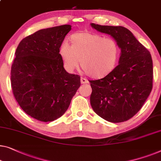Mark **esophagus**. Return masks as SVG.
I'll use <instances>...</instances> for the list:
<instances>
[{"instance_id": "obj_1", "label": "esophagus", "mask_w": 161, "mask_h": 161, "mask_svg": "<svg viewBox=\"0 0 161 161\" xmlns=\"http://www.w3.org/2000/svg\"><path fill=\"white\" fill-rule=\"evenodd\" d=\"M80 83H82V84H85V83H88V81L87 79H86L84 78H80Z\"/></svg>"}]
</instances>
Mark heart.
Returning <instances> with one entry per match:
<instances>
[{"mask_svg": "<svg viewBox=\"0 0 161 161\" xmlns=\"http://www.w3.org/2000/svg\"><path fill=\"white\" fill-rule=\"evenodd\" d=\"M70 46L63 43L59 53L64 66L73 71L80 66L94 78H104L113 71L119 56V47L112 38L89 32H77L69 38Z\"/></svg>", "mask_w": 161, "mask_h": 161, "instance_id": "heart-1", "label": "heart"}]
</instances>
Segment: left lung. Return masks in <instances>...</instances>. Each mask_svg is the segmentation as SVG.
<instances>
[{
	"instance_id": "8db88e82",
	"label": "left lung",
	"mask_w": 161,
	"mask_h": 161,
	"mask_svg": "<svg viewBox=\"0 0 161 161\" xmlns=\"http://www.w3.org/2000/svg\"><path fill=\"white\" fill-rule=\"evenodd\" d=\"M91 26L110 35L121 50L119 64L112 73L89 81L92 88L91 105L98 115L109 122L126 121L140 110L152 91V57L124 27L94 23Z\"/></svg>"
}]
</instances>
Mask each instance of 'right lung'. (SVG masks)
Wrapping results in <instances>:
<instances>
[{"label":"right lung","mask_w":161,"mask_h":161,"mask_svg":"<svg viewBox=\"0 0 161 161\" xmlns=\"http://www.w3.org/2000/svg\"><path fill=\"white\" fill-rule=\"evenodd\" d=\"M71 25L42 29L23 38L11 66L13 94L32 118L50 122L64 115L80 86L78 75L63 67L60 46Z\"/></svg>","instance_id":"1"}]
</instances>
